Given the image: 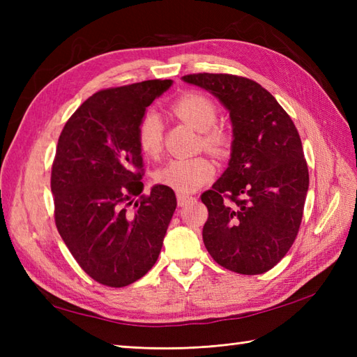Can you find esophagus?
<instances>
[{
    "instance_id": "esophagus-1",
    "label": "esophagus",
    "mask_w": 357,
    "mask_h": 357,
    "mask_svg": "<svg viewBox=\"0 0 357 357\" xmlns=\"http://www.w3.org/2000/svg\"><path fill=\"white\" fill-rule=\"evenodd\" d=\"M176 199H178V206H179V207H184V206H187V204L193 202V199H195V198H193V196H188V195L178 193Z\"/></svg>"
}]
</instances>
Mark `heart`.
I'll return each instance as SVG.
<instances>
[{"mask_svg": "<svg viewBox=\"0 0 357 357\" xmlns=\"http://www.w3.org/2000/svg\"><path fill=\"white\" fill-rule=\"evenodd\" d=\"M172 112L195 130L202 132V146L211 151H222L229 142V136L215 127L218 107L210 98L201 93L188 92L176 98L170 105ZM136 141L144 155L158 156L162 149L164 128L158 113L149 112L141 118L136 127ZM215 174V165L204 156L188 159H172L155 172L159 185L169 187L178 193H192L206 184Z\"/></svg>", "mask_w": 357, "mask_h": 357, "instance_id": "b5f03b06", "label": "heart"}]
</instances>
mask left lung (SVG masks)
<instances>
[{
  "mask_svg": "<svg viewBox=\"0 0 357 357\" xmlns=\"http://www.w3.org/2000/svg\"><path fill=\"white\" fill-rule=\"evenodd\" d=\"M183 81L216 96L230 113L229 167L201 199L207 252L224 268L261 275L282 259L298 236L308 192V167L298 128L257 82L225 73Z\"/></svg>",
  "mask_w": 357,
  "mask_h": 357,
  "instance_id": "1",
  "label": "left lung"
}]
</instances>
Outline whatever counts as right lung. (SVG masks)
<instances>
[{
	"label": "right lung",
	"instance_id": "add662e5",
	"mask_svg": "<svg viewBox=\"0 0 357 357\" xmlns=\"http://www.w3.org/2000/svg\"><path fill=\"white\" fill-rule=\"evenodd\" d=\"M172 84L150 79L96 92L59 135L50 179L56 229L79 267L102 285L133 284L161 253L176 196L156 184L136 199L144 190L136 127Z\"/></svg>",
	"mask_w": 357,
	"mask_h": 357
}]
</instances>
